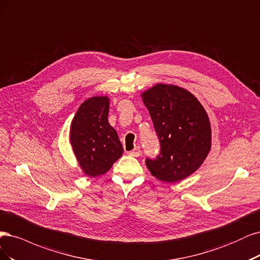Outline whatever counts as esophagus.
Masks as SVG:
<instances>
[{"label":"esophagus","instance_id":"34e87169","mask_svg":"<svg viewBox=\"0 0 260 260\" xmlns=\"http://www.w3.org/2000/svg\"><path fill=\"white\" fill-rule=\"evenodd\" d=\"M127 153H128L131 156L137 157V156L140 155V148H139V147H136L135 149L132 150V151H129V152H127Z\"/></svg>","mask_w":260,"mask_h":260}]
</instances>
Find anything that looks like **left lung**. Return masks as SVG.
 I'll list each match as a JSON object with an SVG mask.
<instances>
[{
	"label": "left lung",
	"mask_w": 260,
	"mask_h": 260,
	"mask_svg": "<svg viewBox=\"0 0 260 260\" xmlns=\"http://www.w3.org/2000/svg\"><path fill=\"white\" fill-rule=\"evenodd\" d=\"M160 140L161 151L146 165L158 180L173 183L203 164L212 146V129L203 106L189 90L156 84L141 93Z\"/></svg>",
	"instance_id": "1"
}]
</instances>
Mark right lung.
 Here are the masks:
<instances>
[{
	"label": "right lung",
	"instance_id": "obj_1",
	"mask_svg": "<svg viewBox=\"0 0 260 260\" xmlns=\"http://www.w3.org/2000/svg\"><path fill=\"white\" fill-rule=\"evenodd\" d=\"M109 105L108 96L90 97L71 122L72 150L82 172L89 177L107 173L124 152L118 133L108 122Z\"/></svg>",
	"mask_w": 260,
	"mask_h": 260
}]
</instances>
